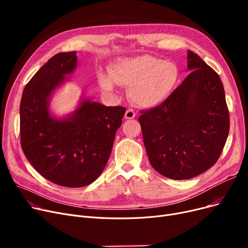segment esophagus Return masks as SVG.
Listing matches in <instances>:
<instances>
[{"label":"esophagus","mask_w":248,"mask_h":248,"mask_svg":"<svg viewBox=\"0 0 248 248\" xmlns=\"http://www.w3.org/2000/svg\"><path fill=\"white\" fill-rule=\"evenodd\" d=\"M136 116V112L133 109H127L124 113V119L126 120H132Z\"/></svg>","instance_id":"obj_1"}]
</instances>
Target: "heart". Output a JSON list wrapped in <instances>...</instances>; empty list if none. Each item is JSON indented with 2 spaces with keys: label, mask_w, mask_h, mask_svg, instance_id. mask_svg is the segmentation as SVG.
<instances>
[{
  "label": "heart",
  "mask_w": 248,
  "mask_h": 248,
  "mask_svg": "<svg viewBox=\"0 0 248 248\" xmlns=\"http://www.w3.org/2000/svg\"><path fill=\"white\" fill-rule=\"evenodd\" d=\"M179 76L174 62L141 55L119 60L109 69V75H99V82L108 91L114 89V81L128 86L129 97L137 107L152 108L170 97Z\"/></svg>",
  "instance_id": "b5f03b06"
}]
</instances>
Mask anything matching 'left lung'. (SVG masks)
Returning a JSON list of instances; mask_svg holds the SVG:
<instances>
[{
	"mask_svg": "<svg viewBox=\"0 0 248 248\" xmlns=\"http://www.w3.org/2000/svg\"><path fill=\"white\" fill-rule=\"evenodd\" d=\"M191 73L164 103L141 111L139 122L152 167L174 180L210 169L229 134V112L219 75L192 51Z\"/></svg>",
	"mask_w": 248,
	"mask_h": 248,
	"instance_id": "1",
	"label": "left lung"
}]
</instances>
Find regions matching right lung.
<instances>
[{
  "label": "right lung",
  "instance_id": "right-lung-1",
  "mask_svg": "<svg viewBox=\"0 0 248 248\" xmlns=\"http://www.w3.org/2000/svg\"><path fill=\"white\" fill-rule=\"evenodd\" d=\"M77 67L76 52L54 55L25 86L20 104L21 146L45 179L59 186H87L102 173L125 108L82 97L65 117L49 108L52 93Z\"/></svg>",
  "mask_w": 248,
  "mask_h": 248
}]
</instances>
